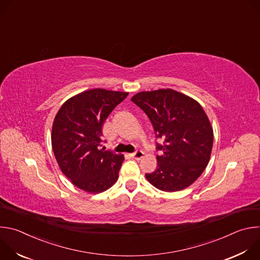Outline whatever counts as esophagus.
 Returning a JSON list of instances; mask_svg holds the SVG:
<instances>
[{
  "instance_id": "esophagus-1",
  "label": "esophagus",
  "mask_w": 260,
  "mask_h": 260,
  "mask_svg": "<svg viewBox=\"0 0 260 260\" xmlns=\"http://www.w3.org/2000/svg\"><path fill=\"white\" fill-rule=\"evenodd\" d=\"M143 155H144V152L142 150H136L134 153L131 154V156L135 159H141L143 157Z\"/></svg>"
}]
</instances>
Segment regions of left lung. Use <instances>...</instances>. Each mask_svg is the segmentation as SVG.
Wrapping results in <instances>:
<instances>
[{
    "label": "left lung",
    "instance_id": "1",
    "mask_svg": "<svg viewBox=\"0 0 260 260\" xmlns=\"http://www.w3.org/2000/svg\"><path fill=\"white\" fill-rule=\"evenodd\" d=\"M150 119L157 139V169L145 174L164 191L188 187L205 171L213 147V128L202 106L173 89L142 91L132 98Z\"/></svg>",
    "mask_w": 260,
    "mask_h": 260
}]
</instances>
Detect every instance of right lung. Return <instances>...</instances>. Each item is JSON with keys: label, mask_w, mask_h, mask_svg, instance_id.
<instances>
[{"label": "right lung", "mask_w": 260, "mask_h": 260, "mask_svg": "<svg viewBox=\"0 0 260 260\" xmlns=\"http://www.w3.org/2000/svg\"><path fill=\"white\" fill-rule=\"evenodd\" d=\"M128 92L95 88L68 100L58 110L51 134L56 161L78 188L99 193L117 181L124 156L102 147L103 124Z\"/></svg>", "instance_id": "add662e5"}]
</instances>
